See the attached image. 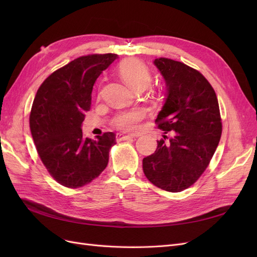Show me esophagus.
<instances>
[{
  "mask_svg": "<svg viewBox=\"0 0 257 257\" xmlns=\"http://www.w3.org/2000/svg\"><path fill=\"white\" fill-rule=\"evenodd\" d=\"M135 135H124L122 133H118L115 135V138L116 141L118 142H122V141H127V139H131V138H134Z\"/></svg>",
  "mask_w": 257,
  "mask_h": 257,
  "instance_id": "34e87169",
  "label": "esophagus"
}]
</instances>
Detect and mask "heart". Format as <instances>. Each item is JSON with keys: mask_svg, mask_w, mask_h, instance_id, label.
I'll return each instance as SVG.
<instances>
[{"mask_svg": "<svg viewBox=\"0 0 257 257\" xmlns=\"http://www.w3.org/2000/svg\"><path fill=\"white\" fill-rule=\"evenodd\" d=\"M119 72L122 79L134 90L146 88L151 81L150 71L141 62H128L120 67ZM144 116L145 112L141 109L120 112L113 118L112 125L122 131H135Z\"/></svg>", "mask_w": 257, "mask_h": 257, "instance_id": "1", "label": "heart"}]
</instances>
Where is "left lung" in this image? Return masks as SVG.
<instances>
[{
    "label": "left lung",
    "instance_id": "left-lung-1",
    "mask_svg": "<svg viewBox=\"0 0 257 257\" xmlns=\"http://www.w3.org/2000/svg\"><path fill=\"white\" fill-rule=\"evenodd\" d=\"M166 83V99L155 122L168 139L158 141L155 152L143 160L148 180L168 192L195 183L208 167L222 134L220 108L211 84L182 62L154 60Z\"/></svg>",
    "mask_w": 257,
    "mask_h": 257
}]
</instances>
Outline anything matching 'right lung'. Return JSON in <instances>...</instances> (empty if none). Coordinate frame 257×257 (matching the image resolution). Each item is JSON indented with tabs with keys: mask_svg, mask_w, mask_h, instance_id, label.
I'll return each mask as SVG.
<instances>
[{
	"mask_svg": "<svg viewBox=\"0 0 257 257\" xmlns=\"http://www.w3.org/2000/svg\"><path fill=\"white\" fill-rule=\"evenodd\" d=\"M118 54H90L57 69L41 84L30 113V128L38 155L56 181L76 189L90 183L106 168L115 144L112 132L82 136L98 76Z\"/></svg>",
	"mask_w": 257,
	"mask_h": 257,
	"instance_id": "obj_1",
	"label": "right lung"
}]
</instances>
